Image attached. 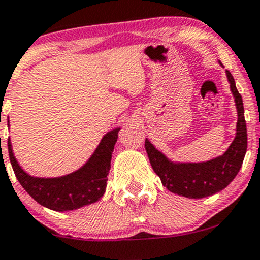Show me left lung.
Segmentation results:
<instances>
[{
    "instance_id": "1",
    "label": "left lung",
    "mask_w": 260,
    "mask_h": 260,
    "mask_svg": "<svg viewBox=\"0 0 260 260\" xmlns=\"http://www.w3.org/2000/svg\"><path fill=\"white\" fill-rule=\"evenodd\" d=\"M226 78L234 95L238 122L234 141L221 156L205 162H175L146 138L145 147L152 169L158 175L162 185L171 192L188 199L211 196L224 190L235 179L242 167L248 146L243 99L229 70H226Z\"/></svg>"
}]
</instances>
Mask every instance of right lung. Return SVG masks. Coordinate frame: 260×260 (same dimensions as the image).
Instances as JSON below:
<instances>
[{
	"label": "right lung",
	"instance_id": "obj_1",
	"mask_svg": "<svg viewBox=\"0 0 260 260\" xmlns=\"http://www.w3.org/2000/svg\"><path fill=\"white\" fill-rule=\"evenodd\" d=\"M119 129L118 127L106 133L90 158L79 170L64 176L36 177L28 175L18 165L9 138L10 161L18 182L40 205L59 212L77 210L96 203L106 192L112 153Z\"/></svg>",
	"mask_w": 260,
	"mask_h": 260
}]
</instances>
